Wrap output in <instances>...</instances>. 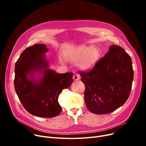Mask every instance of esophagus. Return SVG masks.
<instances>
[{"mask_svg":"<svg viewBox=\"0 0 146 146\" xmlns=\"http://www.w3.org/2000/svg\"><path fill=\"white\" fill-rule=\"evenodd\" d=\"M80 79V75L78 73H74L73 75V80L75 81L79 80Z\"/></svg>","mask_w":146,"mask_h":146,"instance_id":"esophagus-1","label":"esophagus"}]
</instances>
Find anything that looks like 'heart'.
Returning <instances> with one entry per match:
<instances>
[{"label":"heart","mask_w":146,"mask_h":146,"mask_svg":"<svg viewBox=\"0 0 146 146\" xmlns=\"http://www.w3.org/2000/svg\"><path fill=\"white\" fill-rule=\"evenodd\" d=\"M99 57L97 49L92 47L80 46L69 51L66 55L68 60L78 61V65L85 70H89L96 63Z\"/></svg>","instance_id":"obj_1"}]
</instances>
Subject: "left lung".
Masks as SVG:
<instances>
[{"label":"left lung","instance_id":"obj_1","mask_svg":"<svg viewBox=\"0 0 146 146\" xmlns=\"http://www.w3.org/2000/svg\"><path fill=\"white\" fill-rule=\"evenodd\" d=\"M79 74L85 86L86 107L94 113H111L124 105L129 96L134 77L132 61L119 46H110L92 68Z\"/></svg>","mask_w":146,"mask_h":146}]
</instances>
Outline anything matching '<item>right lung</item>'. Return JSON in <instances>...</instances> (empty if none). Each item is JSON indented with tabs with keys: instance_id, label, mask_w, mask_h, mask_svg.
Listing matches in <instances>:
<instances>
[{
	"instance_id": "1",
	"label": "right lung",
	"mask_w": 146,
	"mask_h": 146,
	"mask_svg": "<svg viewBox=\"0 0 146 146\" xmlns=\"http://www.w3.org/2000/svg\"><path fill=\"white\" fill-rule=\"evenodd\" d=\"M47 50L45 45L36 44L21 54L15 64L14 86L19 101L29 113L52 118L61 112L58 96L64 89L72 85L73 73H57L47 68L48 63L44 54ZM38 71L44 73L41 81L27 79L29 72Z\"/></svg>"
}]
</instances>
